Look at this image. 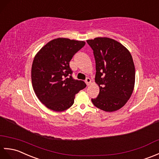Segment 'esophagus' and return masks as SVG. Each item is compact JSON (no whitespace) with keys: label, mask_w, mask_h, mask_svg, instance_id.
<instances>
[{"label":"esophagus","mask_w":159,"mask_h":159,"mask_svg":"<svg viewBox=\"0 0 159 159\" xmlns=\"http://www.w3.org/2000/svg\"><path fill=\"white\" fill-rule=\"evenodd\" d=\"M85 82H86L87 86H89V85H90V82H91V80H90V79L89 78V77H88V78H86V80H85Z\"/></svg>","instance_id":"obj_1"}]
</instances>
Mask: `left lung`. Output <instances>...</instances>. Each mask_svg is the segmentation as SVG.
<instances>
[{
	"label": "left lung",
	"instance_id": "left-lung-1",
	"mask_svg": "<svg viewBox=\"0 0 159 159\" xmlns=\"http://www.w3.org/2000/svg\"><path fill=\"white\" fill-rule=\"evenodd\" d=\"M96 62L95 82L99 94L92 98L94 106L107 112L122 107L133 93L135 70L130 52L113 39L97 37L87 40Z\"/></svg>",
	"mask_w": 159,
	"mask_h": 159
}]
</instances>
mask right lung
<instances>
[{"mask_svg":"<svg viewBox=\"0 0 159 159\" xmlns=\"http://www.w3.org/2000/svg\"><path fill=\"white\" fill-rule=\"evenodd\" d=\"M86 43L66 38L54 39L35 55L31 69L33 88L37 98L48 109L62 111L74 103L75 94L86 86L73 79L69 62Z\"/></svg>","mask_w":159,"mask_h":159,"instance_id":"obj_1","label":"right lung"}]
</instances>
